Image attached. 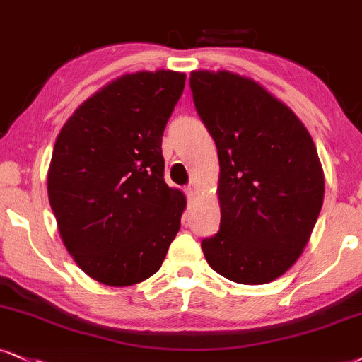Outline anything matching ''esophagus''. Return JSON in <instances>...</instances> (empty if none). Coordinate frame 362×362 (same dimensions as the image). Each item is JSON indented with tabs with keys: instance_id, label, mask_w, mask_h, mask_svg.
<instances>
[{
	"instance_id": "34e87169",
	"label": "esophagus",
	"mask_w": 362,
	"mask_h": 362,
	"mask_svg": "<svg viewBox=\"0 0 362 362\" xmlns=\"http://www.w3.org/2000/svg\"><path fill=\"white\" fill-rule=\"evenodd\" d=\"M185 194H186V198H188L189 199V202H191V199H193L194 198V186H186V188H185Z\"/></svg>"
}]
</instances>
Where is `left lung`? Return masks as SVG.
Listing matches in <instances>:
<instances>
[{
	"label": "left lung",
	"mask_w": 362,
	"mask_h": 362,
	"mask_svg": "<svg viewBox=\"0 0 362 362\" xmlns=\"http://www.w3.org/2000/svg\"><path fill=\"white\" fill-rule=\"evenodd\" d=\"M189 87L220 159L221 223L202 240L216 274L262 285L300 257L324 199V174L309 131L253 80L198 70Z\"/></svg>",
	"instance_id": "8db88e82"
}]
</instances>
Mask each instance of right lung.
I'll return each instance as SVG.
<instances>
[{"label":"right lung","mask_w":362,"mask_h":362,"mask_svg":"<svg viewBox=\"0 0 362 362\" xmlns=\"http://www.w3.org/2000/svg\"><path fill=\"white\" fill-rule=\"evenodd\" d=\"M185 80L171 70L124 75L58 134L48 199L66 250L97 282L149 279L181 228L186 199L164 181L160 146Z\"/></svg>","instance_id":"right-lung-1"}]
</instances>
